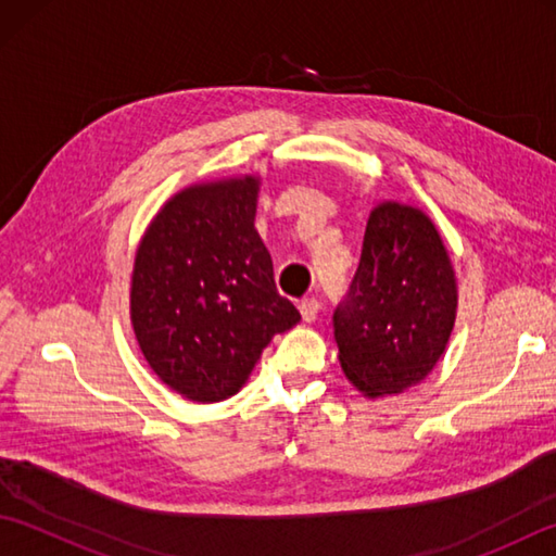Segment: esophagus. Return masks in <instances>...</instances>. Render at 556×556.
I'll return each instance as SVG.
<instances>
[{
	"label": "esophagus",
	"instance_id": "obj_1",
	"mask_svg": "<svg viewBox=\"0 0 556 556\" xmlns=\"http://www.w3.org/2000/svg\"><path fill=\"white\" fill-rule=\"evenodd\" d=\"M299 311H301V317L305 323H313L317 315H320V301L317 299H303L299 303Z\"/></svg>",
	"mask_w": 556,
	"mask_h": 556
}]
</instances>
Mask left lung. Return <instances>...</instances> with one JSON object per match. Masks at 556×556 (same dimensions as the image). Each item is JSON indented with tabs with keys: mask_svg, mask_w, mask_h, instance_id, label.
Returning a JSON list of instances; mask_svg holds the SVG:
<instances>
[{
	"mask_svg": "<svg viewBox=\"0 0 556 556\" xmlns=\"http://www.w3.org/2000/svg\"><path fill=\"white\" fill-rule=\"evenodd\" d=\"M454 317V269L430 217L399 203L375 207L356 277L334 311L349 380L365 396L404 392L440 361Z\"/></svg>",
	"mask_w": 556,
	"mask_h": 556,
	"instance_id": "left-lung-1",
	"label": "left lung"
}]
</instances>
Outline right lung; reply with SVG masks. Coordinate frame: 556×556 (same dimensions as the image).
Masks as SVG:
<instances>
[{
    "label": "right lung",
    "instance_id": "right-lung-1",
    "mask_svg": "<svg viewBox=\"0 0 556 556\" xmlns=\"http://www.w3.org/2000/svg\"><path fill=\"white\" fill-rule=\"evenodd\" d=\"M257 179L176 193L140 241L131 323L150 368L200 404L239 392L271 337L301 320L253 227Z\"/></svg>",
    "mask_w": 556,
    "mask_h": 556
}]
</instances>
